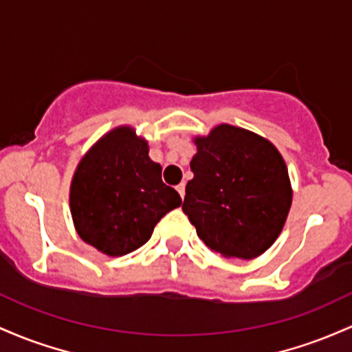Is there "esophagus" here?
<instances>
[{
    "mask_svg": "<svg viewBox=\"0 0 352 352\" xmlns=\"http://www.w3.org/2000/svg\"><path fill=\"white\" fill-rule=\"evenodd\" d=\"M184 189H186V184H184V183H179V184H177V186H176V191L179 192L181 197H184Z\"/></svg>",
    "mask_w": 352,
    "mask_h": 352,
    "instance_id": "obj_1",
    "label": "esophagus"
}]
</instances>
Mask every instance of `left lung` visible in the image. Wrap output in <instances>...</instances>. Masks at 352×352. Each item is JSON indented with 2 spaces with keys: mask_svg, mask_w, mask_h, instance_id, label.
Instances as JSON below:
<instances>
[{
  "mask_svg": "<svg viewBox=\"0 0 352 352\" xmlns=\"http://www.w3.org/2000/svg\"><path fill=\"white\" fill-rule=\"evenodd\" d=\"M183 211L199 239L226 258L252 259L274 243L291 208L278 149L258 134L221 124L197 138Z\"/></svg>",
  "mask_w": 352,
  "mask_h": 352,
  "instance_id": "obj_1",
  "label": "left lung"
}]
</instances>
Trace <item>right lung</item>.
<instances>
[{
  "instance_id": "right-lung-1",
  "label": "right lung",
  "mask_w": 352,
  "mask_h": 352,
  "mask_svg": "<svg viewBox=\"0 0 352 352\" xmlns=\"http://www.w3.org/2000/svg\"><path fill=\"white\" fill-rule=\"evenodd\" d=\"M71 214L85 243L109 256L136 251L166 212L181 204L161 179L148 143L131 128L101 138L82 157L71 183Z\"/></svg>"
}]
</instances>
